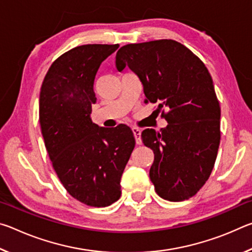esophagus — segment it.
<instances>
[{
  "instance_id": "obj_1",
  "label": "esophagus",
  "mask_w": 252,
  "mask_h": 252,
  "mask_svg": "<svg viewBox=\"0 0 252 252\" xmlns=\"http://www.w3.org/2000/svg\"><path fill=\"white\" fill-rule=\"evenodd\" d=\"M132 132H133V135H134V138H135L136 144H141L142 143L141 130L138 129V127H132Z\"/></svg>"
}]
</instances>
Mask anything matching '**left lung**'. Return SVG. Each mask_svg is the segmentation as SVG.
<instances>
[{
	"label": "left lung",
	"instance_id": "obj_1",
	"mask_svg": "<svg viewBox=\"0 0 252 252\" xmlns=\"http://www.w3.org/2000/svg\"><path fill=\"white\" fill-rule=\"evenodd\" d=\"M116 66L138 75L146 102L158 103L168 122L141 134L155 153L156 192L174 202L193 197L210 177L220 144V105L206 65L179 42L157 40L122 46Z\"/></svg>",
	"mask_w": 252,
	"mask_h": 252
}]
</instances>
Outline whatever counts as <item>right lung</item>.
I'll list each match as a JSON object with an SVG mask.
<instances>
[{
  "instance_id": "right-lung-1",
  "label": "right lung",
  "mask_w": 252,
  "mask_h": 252,
  "mask_svg": "<svg viewBox=\"0 0 252 252\" xmlns=\"http://www.w3.org/2000/svg\"><path fill=\"white\" fill-rule=\"evenodd\" d=\"M119 44L76 46L50 66L40 92V125L60 181L74 199L108 207L121 195V177L135 146L126 125L102 127L91 120L94 79Z\"/></svg>"
}]
</instances>
